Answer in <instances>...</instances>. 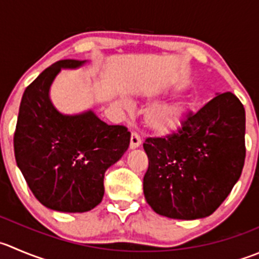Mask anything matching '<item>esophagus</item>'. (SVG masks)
<instances>
[{"instance_id": "1", "label": "esophagus", "mask_w": 259, "mask_h": 259, "mask_svg": "<svg viewBox=\"0 0 259 259\" xmlns=\"http://www.w3.org/2000/svg\"><path fill=\"white\" fill-rule=\"evenodd\" d=\"M140 144H142V138H140V135L137 132H133L132 138H130V148L134 149V148L139 147Z\"/></svg>"}]
</instances>
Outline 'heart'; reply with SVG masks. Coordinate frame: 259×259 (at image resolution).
<instances>
[{
	"label": "heart",
	"mask_w": 259,
	"mask_h": 259,
	"mask_svg": "<svg viewBox=\"0 0 259 259\" xmlns=\"http://www.w3.org/2000/svg\"><path fill=\"white\" fill-rule=\"evenodd\" d=\"M190 106L191 102L187 99L153 105L145 114V121L154 132L168 133L181 124Z\"/></svg>",
	"instance_id": "b5f03b06"
}]
</instances>
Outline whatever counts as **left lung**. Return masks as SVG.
<instances>
[{
	"label": "left lung",
	"instance_id": "left-lung-1",
	"mask_svg": "<svg viewBox=\"0 0 259 259\" xmlns=\"http://www.w3.org/2000/svg\"><path fill=\"white\" fill-rule=\"evenodd\" d=\"M244 137V106L224 92L199 111L187 112L170 134L147 138L143 190L150 207L172 219L211 215L242 175Z\"/></svg>",
	"mask_w": 259,
	"mask_h": 259
}]
</instances>
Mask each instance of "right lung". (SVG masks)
<instances>
[{
    "label": "right lung",
    "instance_id": "obj_1",
    "mask_svg": "<svg viewBox=\"0 0 259 259\" xmlns=\"http://www.w3.org/2000/svg\"><path fill=\"white\" fill-rule=\"evenodd\" d=\"M83 63L55 62L26 87L14 134L16 163L34 196L63 212L89 211L102 201L105 172L130 144L124 125H107L92 111L66 116L50 102L49 87L60 68Z\"/></svg>",
    "mask_w": 259,
    "mask_h": 259
}]
</instances>
